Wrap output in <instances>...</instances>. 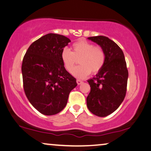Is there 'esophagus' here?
Listing matches in <instances>:
<instances>
[{"instance_id": "34e87169", "label": "esophagus", "mask_w": 151, "mask_h": 151, "mask_svg": "<svg viewBox=\"0 0 151 151\" xmlns=\"http://www.w3.org/2000/svg\"><path fill=\"white\" fill-rule=\"evenodd\" d=\"M77 83L78 85H81V84L83 83V81H81V80H79V79H77Z\"/></svg>"}]
</instances>
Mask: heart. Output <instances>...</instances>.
<instances>
[{"label": "heart", "instance_id": "heart-1", "mask_svg": "<svg viewBox=\"0 0 151 151\" xmlns=\"http://www.w3.org/2000/svg\"><path fill=\"white\" fill-rule=\"evenodd\" d=\"M61 59L64 67L70 72L79 60L81 65L72 71V74L83 79L90 72L96 74L101 71L106 62V53L100 46H94L93 43L82 39L72 44V52L68 48H63Z\"/></svg>", "mask_w": 151, "mask_h": 151}]
</instances>
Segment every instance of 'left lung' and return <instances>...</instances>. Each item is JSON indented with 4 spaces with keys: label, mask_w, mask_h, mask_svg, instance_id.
I'll return each instance as SVG.
<instances>
[{
    "label": "left lung",
    "mask_w": 151,
    "mask_h": 151,
    "mask_svg": "<svg viewBox=\"0 0 151 151\" xmlns=\"http://www.w3.org/2000/svg\"><path fill=\"white\" fill-rule=\"evenodd\" d=\"M88 39L103 48L106 62L101 71L88 81L90 92L86 99L87 106L92 114L106 116L115 111L125 98L128 77L126 62L121 48L108 37Z\"/></svg>",
    "instance_id": "1"
}]
</instances>
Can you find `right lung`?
I'll return each instance as SVG.
<instances>
[{
    "label": "right lung",
    "mask_w": 151,
    "mask_h": 151,
    "mask_svg": "<svg viewBox=\"0 0 151 151\" xmlns=\"http://www.w3.org/2000/svg\"><path fill=\"white\" fill-rule=\"evenodd\" d=\"M70 42L65 36L47 34L33 42L23 57L21 70L25 95L45 115L61 112L70 92L77 86L61 59L62 50Z\"/></svg>",
    "instance_id": "add662e5"
}]
</instances>
